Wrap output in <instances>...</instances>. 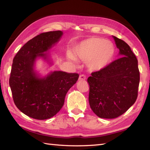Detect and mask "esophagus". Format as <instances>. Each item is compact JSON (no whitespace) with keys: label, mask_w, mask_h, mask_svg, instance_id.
<instances>
[{"label":"esophagus","mask_w":150,"mask_h":150,"mask_svg":"<svg viewBox=\"0 0 150 150\" xmlns=\"http://www.w3.org/2000/svg\"><path fill=\"white\" fill-rule=\"evenodd\" d=\"M86 79V75H81L79 76V81H85Z\"/></svg>","instance_id":"esophagus-1"}]
</instances>
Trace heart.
<instances>
[{"label": "heart", "instance_id": "1", "mask_svg": "<svg viewBox=\"0 0 150 150\" xmlns=\"http://www.w3.org/2000/svg\"><path fill=\"white\" fill-rule=\"evenodd\" d=\"M115 47L110 40L98 37H91L79 43L73 50L70 60H86L88 68L92 71H99L108 66L113 59Z\"/></svg>", "mask_w": 150, "mask_h": 150}]
</instances>
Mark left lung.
Instances as JSON below:
<instances>
[{
	"label": "left lung",
	"mask_w": 150,
	"mask_h": 150,
	"mask_svg": "<svg viewBox=\"0 0 150 150\" xmlns=\"http://www.w3.org/2000/svg\"><path fill=\"white\" fill-rule=\"evenodd\" d=\"M113 37L119 50L120 58L104 69L91 73L88 79L90 108L103 119L119 117L135 103L140 81L135 54L124 40Z\"/></svg>",
	"instance_id": "obj_1"
}]
</instances>
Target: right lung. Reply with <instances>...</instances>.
Returning <instances> with one entry per match:
<instances>
[{
  "instance_id": "add662e5",
  "label": "right lung",
  "mask_w": 150,
  "mask_h": 150,
  "mask_svg": "<svg viewBox=\"0 0 150 150\" xmlns=\"http://www.w3.org/2000/svg\"><path fill=\"white\" fill-rule=\"evenodd\" d=\"M62 31L42 33L22 46L13 60L9 86L14 103L27 116L38 120L50 119L59 112L67 92L79 79L78 73L55 71L44 77L35 71L38 57L48 61L44 53L59 42Z\"/></svg>"
}]
</instances>
